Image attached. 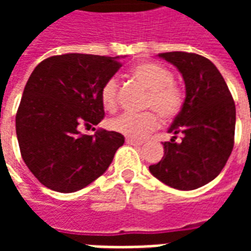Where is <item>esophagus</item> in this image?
Segmentation results:
<instances>
[{
  "instance_id": "esophagus-1",
  "label": "esophagus",
  "mask_w": 251,
  "mask_h": 251,
  "mask_svg": "<svg viewBox=\"0 0 251 251\" xmlns=\"http://www.w3.org/2000/svg\"><path fill=\"white\" fill-rule=\"evenodd\" d=\"M126 144H129V145H136V147L142 145L141 141H136V140H133V138H126Z\"/></svg>"
}]
</instances>
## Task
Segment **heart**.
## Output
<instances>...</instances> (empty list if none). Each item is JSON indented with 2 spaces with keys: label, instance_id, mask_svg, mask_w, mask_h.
<instances>
[{
  "label": "heart",
  "instance_id": "b5f03b06",
  "mask_svg": "<svg viewBox=\"0 0 251 251\" xmlns=\"http://www.w3.org/2000/svg\"><path fill=\"white\" fill-rule=\"evenodd\" d=\"M131 77L148 90L144 106L153 109L163 120H171L183 106V94L172 80L174 75L167 67L153 62H144L130 70ZM100 100L107 111H114L118 104V83L114 77L106 80L100 88ZM158 125L157 115L153 111L141 114L124 113L109 122L110 129L130 138H144Z\"/></svg>",
  "mask_w": 251,
  "mask_h": 251
}]
</instances>
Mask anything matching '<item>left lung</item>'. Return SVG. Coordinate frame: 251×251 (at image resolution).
<instances>
[{
    "label": "left lung",
    "mask_w": 251,
    "mask_h": 251,
    "mask_svg": "<svg viewBox=\"0 0 251 251\" xmlns=\"http://www.w3.org/2000/svg\"><path fill=\"white\" fill-rule=\"evenodd\" d=\"M158 57L174 64L185 84V99L168 129L161 161L149 167L164 184L191 191L221 174L231 154L235 131V103L225 79L207 57L188 52H165ZM183 138L176 142L177 134Z\"/></svg>",
    "instance_id": "left-lung-1"
}]
</instances>
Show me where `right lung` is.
Here are the masks:
<instances>
[{
  "mask_svg": "<svg viewBox=\"0 0 251 251\" xmlns=\"http://www.w3.org/2000/svg\"><path fill=\"white\" fill-rule=\"evenodd\" d=\"M124 56L66 53L43 60L30 74L16 115V133L26 167L47 188L70 194L106 172L125 137L80 126L98 125L104 110L100 88Z\"/></svg>",
  "mask_w": 251,
  "mask_h": 251,
  "instance_id": "add662e5",
  "label": "right lung"
}]
</instances>
